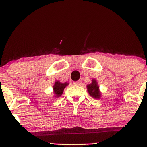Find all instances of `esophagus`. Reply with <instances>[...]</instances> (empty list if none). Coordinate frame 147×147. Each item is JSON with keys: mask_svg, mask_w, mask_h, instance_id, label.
<instances>
[{"mask_svg": "<svg viewBox=\"0 0 147 147\" xmlns=\"http://www.w3.org/2000/svg\"><path fill=\"white\" fill-rule=\"evenodd\" d=\"M81 84H82V81H81V80H78V81L75 82H74V85H76V86H80Z\"/></svg>", "mask_w": 147, "mask_h": 147, "instance_id": "1", "label": "esophagus"}]
</instances>
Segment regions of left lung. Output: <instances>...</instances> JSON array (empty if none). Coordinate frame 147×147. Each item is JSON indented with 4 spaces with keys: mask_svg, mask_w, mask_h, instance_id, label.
Instances as JSON below:
<instances>
[{
    "mask_svg": "<svg viewBox=\"0 0 147 147\" xmlns=\"http://www.w3.org/2000/svg\"><path fill=\"white\" fill-rule=\"evenodd\" d=\"M88 93L92 97L96 99H99L101 96V93L99 90V86L98 85L97 82L95 79L92 80V83L87 86Z\"/></svg>",
    "mask_w": 147,
    "mask_h": 147,
    "instance_id": "8db88e82",
    "label": "left lung"
}]
</instances>
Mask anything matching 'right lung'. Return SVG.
I'll return each instance as SVG.
<instances>
[{
	"instance_id": "1",
	"label": "right lung",
	"mask_w": 147,
	"mask_h": 147,
	"mask_svg": "<svg viewBox=\"0 0 147 147\" xmlns=\"http://www.w3.org/2000/svg\"><path fill=\"white\" fill-rule=\"evenodd\" d=\"M67 82H65V83H61V82L59 81H56L55 82V84H54L53 89V92L55 94V97H59L62 95L63 92V90L66 86L68 85Z\"/></svg>"
}]
</instances>
